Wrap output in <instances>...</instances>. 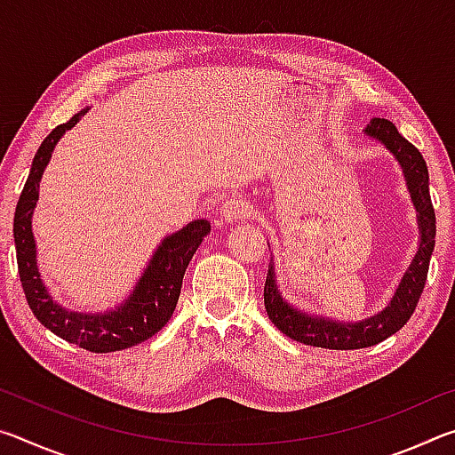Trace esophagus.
<instances>
[{
    "label": "esophagus",
    "instance_id": "obj_1",
    "mask_svg": "<svg viewBox=\"0 0 455 455\" xmlns=\"http://www.w3.org/2000/svg\"><path fill=\"white\" fill-rule=\"evenodd\" d=\"M251 212H252V209L249 206V203H246V200L241 196H230L220 206V217L227 222L249 219Z\"/></svg>",
    "mask_w": 455,
    "mask_h": 455
}]
</instances>
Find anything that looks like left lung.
Instances as JSON below:
<instances>
[{"instance_id": "8db88e82", "label": "left lung", "mask_w": 455, "mask_h": 455, "mask_svg": "<svg viewBox=\"0 0 455 455\" xmlns=\"http://www.w3.org/2000/svg\"><path fill=\"white\" fill-rule=\"evenodd\" d=\"M365 132L385 144V148L394 152L403 168L407 188L411 192V200L418 211L419 222V251L407 268L402 283L395 291L391 303L381 313L373 315L361 323H339L325 317H311L301 311L292 309L289 303L283 301L279 289L275 283V267H268L265 281V309L268 319L284 335L295 339L299 343L313 345L323 349H363L385 341V339L397 333L418 307V301L426 287L429 259L435 244V212L429 196V176L427 166L421 152L411 142L397 132L394 122L385 118H371Z\"/></svg>"}]
</instances>
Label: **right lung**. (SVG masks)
Masks as SVG:
<instances>
[{
	"label": "right lung",
	"instance_id": "obj_1",
	"mask_svg": "<svg viewBox=\"0 0 455 455\" xmlns=\"http://www.w3.org/2000/svg\"><path fill=\"white\" fill-rule=\"evenodd\" d=\"M86 110L52 130L37 148L32 171L21 190L13 217L15 255H18L20 281L24 287L28 305L36 319L48 327L53 335L66 339L68 343L92 353H112L134 347L163 329L172 317L179 303L182 276L195 255L198 244L209 235V220H192L179 233L166 236L163 244L154 252L146 267L142 279L136 289L120 307L108 313H76L61 309L48 295L40 279L36 265V241L32 235V212L37 203V190L45 164L52 156L53 146L58 144L66 130L76 126Z\"/></svg>",
	"mask_w": 455,
	"mask_h": 455
}]
</instances>
